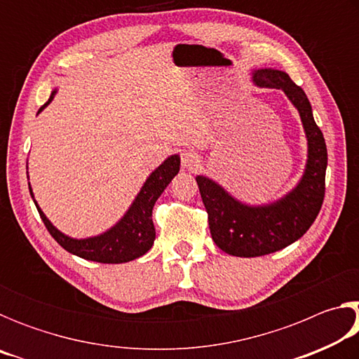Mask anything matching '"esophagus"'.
<instances>
[{"mask_svg": "<svg viewBox=\"0 0 359 359\" xmlns=\"http://www.w3.org/2000/svg\"><path fill=\"white\" fill-rule=\"evenodd\" d=\"M182 166L188 169V171H193V169L199 166V156L193 154V151H184L182 154Z\"/></svg>", "mask_w": 359, "mask_h": 359, "instance_id": "34e87169", "label": "esophagus"}]
</instances>
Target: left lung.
<instances>
[{"label": "left lung", "instance_id": "1", "mask_svg": "<svg viewBox=\"0 0 359 359\" xmlns=\"http://www.w3.org/2000/svg\"><path fill=\"white\" fill-rule=\"evenodd\" d=\"M253 83L280 88L302 121L307 137V163L293 190L274 203L248 205L231 196L222 185L198 175L196 182L209 214L212 239L233 257L253 258L288 247L302 238L317 218L325 198L327 150L323 133L313 120L312 106L287 72L264 68L253 71Z\"/></svg>", "mask_w": 359, "mask_h": 359}]
</instances>
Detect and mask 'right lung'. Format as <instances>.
I'll use <instances>...</instances> for the list:
<instances>
[{
    "instance_id": "right-lung-1",
    "label": "right lung",
    "mask_w": 359,
    "mask_h": 359,
    "mask_svg": "<svg viewBox=\"0 0 359 359\" xmlns=\"http://www.w3.org/2000/svg\"><path fill=\"white\" fill-rule=\"evenodd\" d=\"M55 93L57 88L53 90L50 98H48L46 104L39 109L38 114L42 109L47 107V104H50ZM179 169V155H171L166 158V160L149 175V179L145 180L141 191L137 193L136 199L130 205V209L126 210V214L120 218L118 223H115L111 229L106 231V233L87 239L69 238V236L63 234L62 231H58L53 226L50 220L44 215V212L41 210L38 203L34 201L29 184L28 187L29 194H32L33 201L36 204V208H38V212L42 222L46 224L47 231L66 252L76 255V257H81L83 259L96 261V263L118 264L128 263V261L142 257V255L147 253L151 245H154L155 226L154 222H151V209H154L156 199L161 196V193L165 191V188L169 185V182L177 175Z\"/></svg>"
}]
</instances>
